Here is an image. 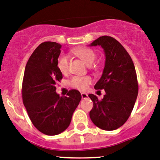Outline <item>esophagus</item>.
I'll list each match as a JSON object with an SVG mask.
<instances>
[{
	"label": "esophagus",
	"mask_w": 160,
	"mask_h": 160,
	"mask_svg": "<svg viewBox=\"0 0 160 160\" xmlns=\"http://www.w3.org/2000/svg\"><path fill=\"white\" fill-rule=\"evenodd\" d=\"M81 96H82V99H86L88 97V94L86 93V92H82Z\"/></svg>",
	"instance_id": "obj_1"
}]
</instances>
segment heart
Masks as SVG:
<instances>
[{"label": "heart", "instance_id": "b5f03b06", "mask_svg": "<svg viewBox=\"0 0 160 160\" xmlns=\"http://www.w3.org/2000/svg\"><path fill=\"white\" fill-rule=\"evenodd\" d=\"M74 55L82 60L87 65H91L95 61L97 56L93 50L89 48H78L73 50ZM57 68L62 74H65L68 72L69 69V59L65 55H60L57 60ZM92 83L90 77H79L74 76L70 80L69 84L71 87L80 91H85L88 89L89 85Z\"/></svg>", "mask_w": 160, "mask_h": 160}]
</instances>
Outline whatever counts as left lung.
Segmentation results:
<instances>
[{
	"label": "left lung",
	"mask_w": 160,
	"mask_h": 160,
	"mask_svg": "<svg viewBox=\"0 0 160 160\" xmlns=\"http://www.w3.org/2000/svg\"><path fill=\"white\" fill-rule=\"evenodd\" d=\"M90 45L104 48L105 65L94 88L104 89L106 94L102 100L89 94L93 103L89 117L99 128L115 130L127 121L136 102L138 82L134 64L127 50L114 38L102 36Z\"/></svg>",
	"instance_id": "1"
}]
</instances>
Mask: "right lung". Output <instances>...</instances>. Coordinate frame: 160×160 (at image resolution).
<instances>
[{
  "label": "right lung",
  "instance_id": "1",
  "mask_svg": "<svg viewBox=\"0 0 160 160\" xmlns=\"http://www.w3.org/2000/svg\"><path fill=\"white\" fill-rule=\"evenodd\" d=\"M61 45L45 42L39 45L27 61L22 85V102L32 123L46 135H57L71 123L82 99L80 92L69 91L67 97L56 92L63 78L57 68Z\"/></svg>",
  "mask_w": 160,
  "mask_h": 160
}]
</instances>
